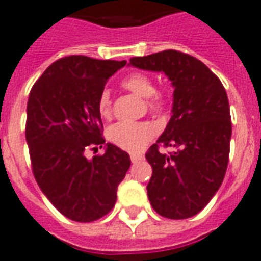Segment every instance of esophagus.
<instances>
[{
  "label": "esophagus",
  "instance_id": "esophagus-1",
  "mask_svg": "<svg viewBox=\"0 0 261 261\" xmlns=\"http://www.w3.org/2000/svg\"><path fill=\"white\" fill-rule=\"evenodd\" d=\"M143 161V155L141 154H131V162L133 163H138V162Z\"/></svg>",
  "mask_w": 261,
  "mask_h": 261
}]
</instances>
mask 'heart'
<instances>
[{"label": "heart", "mask_w": 261, "mask_h": 261, "mask_svg": "<svg viewBox=\"0 0 261 261\" xmlns=\"http://www.w3.org/2000/svg\"><path fill=\"white\" fill-rule=\"evenodd\" d=\"M127 90L137 94L138 97L148 100L147 105L151 110L161 111L164 109V99L155 97V83L150 76L143 73H133L126 76L122 82ZM98 113L100 117L110 118L111 99L109 90H102L98 98ZM156 134V128L150 122H119L111 126L107 131V138L117 147L126 151H137L148 143Z\"/></svg>", "instance_id": "heart-1"}]
</instances>
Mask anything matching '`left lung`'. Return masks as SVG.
Returning a JSON list of instances; mask_svg holds the SVG:
<instances>
[{
    "instance_id": "1",
    "label": "left lung",
    "mask_w": 261,
    "mask_h": 261,
    "mask_svg": "<svg viewBox=\"0 0 261 261\" xmlns=\"http://www.w3.org/2000/svg\"><path fill=\"white\" fill-rule=\"evenodd\" d=\"M130 65L164 73L174 87L171 119L146 154L152 167L150 203L164 218H191L218 192L228 166L232 124L225 89L204 63L176 50L134 57ZM159 145L175 151L162 154Z\"/></svg>"
}]
</instances>
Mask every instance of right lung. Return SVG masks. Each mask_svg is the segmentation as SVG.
Here are the masks:
<instances>
[{
	"instance_id": "right-lung-1",
	"label": "right lung",
	"mask_w": 261,
	"mask_h": 261,
	"mask_svg": "<svg viewBox=\"0 0 261 261\" xmlns=\"http://www.w3.org/2000/svg\"><path fill=\"white\" fill-rule=\"evenodd\" d=\"M126 63L65 57L45 70L29 94L25 134L33 174L50 203L74 222L109 214L130 168V155L111 143L103 155H85L105 143L98 98Z\"/></svg>"
}]
</instances>
